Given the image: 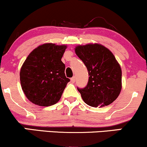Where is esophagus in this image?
I'll return each instance as SVG.
<instances>
[{
	"label": "esophagus",
	"mask_w": 147,
	"mask_h": 147,
	"mask_svg": "<svg viewBox=\"0 0 147 147\" xmlns=\"http://www.w3.org/2000/svg\"><path fill=\"white\" fill-rule=\"evenodd\" d=\"M75 77H72V78L71 79H70V81H71V82H72V84H73V83H75Z\"/></svg>",
	"instance_id": "1"
}]
</instances>
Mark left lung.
I'll use <instances>...</instances> for the list:
<instances>
[{"mask_svg": "<svg viewBox=\"0 0 147 147\" xmlns=\"http://www.w3.org/2000/svg\"><path fill=\"white\" fill-rule=\"evenodd\" d=\"M75 51L89 75L86 86L77 88L84 102L92 107L113 102L122 90V69L112 52L99 43L79 45Z\"/></svg>", "mask_w": 147, "mask_h": 147, "instance_id": "left-lung-1", "label": "left lung"}]
</instances>
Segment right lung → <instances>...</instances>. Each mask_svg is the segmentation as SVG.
Returning <instances> with one entry per match:
<instances>
[{
    "mask_svg": "<svg viewBox=\"0 0 147 147\" xmlns=\"http://www.w3.org/2000/svg\"><path fill=\"white\" fill-rule=\"evenodd\" d=\"M66 48V45L44 43L34 49L26 58L20 71V81L22 90L32 103L50 106L59 101L70 82L61 61Z\"/></svg>",
    "mask_w": 147,
    "mask_h": 147,
    "instance_id": "add662e5",
    "label": "right lung"
}]
</instances>
